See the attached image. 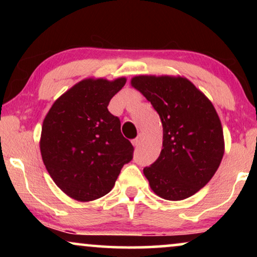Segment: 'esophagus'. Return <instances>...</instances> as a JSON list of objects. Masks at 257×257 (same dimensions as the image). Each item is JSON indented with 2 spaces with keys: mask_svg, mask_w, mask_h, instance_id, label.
Instances as JSON below:
<instances>
[{
  "mask_svg": "<svg viewBox=\"0 0 257 257\" xmlns=\"http://www.w3.org/2000/svg\"><path fill=\"white\" fill-rule=\"evenodd\" d=\"M140 142H142V136L137 137V138H136V139H133V140H132V144H133V146H135V147H137V146H139V144H140Z\"/></svg>",
  "mask_w": 257,
  "mask_h": 257,
  "instance_id": "1",
  "label": "esophagus"
}]
</instances>
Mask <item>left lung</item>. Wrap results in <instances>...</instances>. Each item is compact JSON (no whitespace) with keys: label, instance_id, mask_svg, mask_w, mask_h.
Returning a JSON list of instances; mask_svg holds the SVG:
<instances>
[{"label":"left lung","instance_id":"1","mask_svg":"<svg viewBox=\"0 0 257 257\" xmlns=\"http://www.w3.org/2000/svg\"><path fill=\"white\" fill-rule=\"evenodd\" d=\"M131 85L151 101L163 124V150L144 174L158 196L187 199L208 184L224 153L223 130L212 101L181 76L140 75Z\"/></svg>","mask_w":257,"mask_h":257}]
</instances>
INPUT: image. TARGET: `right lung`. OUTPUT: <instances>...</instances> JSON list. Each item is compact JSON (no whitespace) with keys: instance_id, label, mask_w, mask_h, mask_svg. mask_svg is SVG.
Segmentation results:
<instances>
[{"instance_id":"1","label":"right lung","mask_w":257,"mask_h":257,"mask_svg":"<svg viewBox=\"0 0 257 257\" xmlns=\"http://www.w3.org/2000/svg\"><path fill=\"white\" fill-rule=\"evenodd\" d=\"M125 77L85 78L57 98L45 115L40 149L52 180L71 199L89 202L113 188L133 146L107 110Z\"/></svg>"}]
</instances>
